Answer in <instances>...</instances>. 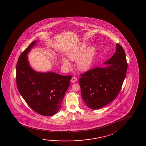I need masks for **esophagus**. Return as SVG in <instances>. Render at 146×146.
Segmentation results:
<instances>
[{"mask_svg": "<svg viewBox=\"0 0 146 146\" xmlns=\"http://www.w3.org/2000/svg\"><path fill=\"white\" fill-rule=\"evenodd\" d=\"M77 81V78L76 77H73L71 79V82H72V83H74V82H75L76 81Z\"/></svg>", "mask_w": 146, "mask_h": 146, "instance_id": "esophagus-1", "label": "esophagus"}]
</instances>
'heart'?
Segmentation results:
<instances>
[{"label": "heart", "mask_w": 146, "mask_h": 146, "mask_svg": "<svg viewBox=\"0 0 146 146\" xmlns=\"http://www.w3.org/2000/svg\"><path fill=\"white\" fill-rule=\"evenodd\" d=\"M88 43L82 42L74 46L67 52V56L69 60L76 61L77 68L82 71L88 70L93 65L96 49L93 46H88ZM62 65L67 68L71 67L69 60L62 58Z\"/></svg>", "instance_id": "1"}]
</instances>
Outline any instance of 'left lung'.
<instances>
[{"mask_svg":"<svg viewBox=\"0 0 146 146\" xmlns=\"http://www.w3.org/2000/svg\"><path fill=\"white\" fill-rule=\"evenodd\" d=\"M106 66L95 68L81 74L79 84L82 98L92 110L103 108L119 93L127 70L124 50L116 44L115 54L104 62Z\"/></svg>","mask_w":146,"mask_h":146,"instance_id":"8db88e82","label":"left lung"}]
</instances>
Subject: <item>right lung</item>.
Here are the masks:
<instances>
[{
  "label": "right lung",
  "instance_id": "right-lung-1",
  "mask_svg": "<svg viewBox=\"0 0 146 146\" xmlns=\"http://www.w3.org/2000/svg\"><path fill=\"white\" fill-rule=\"evenodd\" d=\"M38 42L33 41L19 58L16 66L17 88L35 111L45 116H52L60 110L72 76L51 71L38 72L33 69L27 55Z\"/></svg>",
  "mask_w": 146,
  "mask_h": 146
}]
</instances>
